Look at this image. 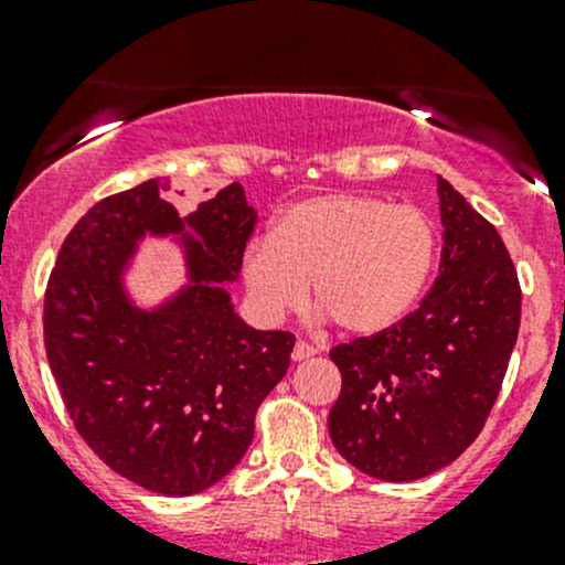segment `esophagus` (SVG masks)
<instances>
[{
  "label": "esophagus",
  "mask_w": 565,
  "mask_h": 565,
  "mask_svg": "<svg viewBox=\"0 0 565 565\" xmlns=\"http://www.w3.org/2000/svg\"><path fill=\"white\" fill-rule=\"evenodd\" d=\"M317 355V347L309 344V341L300 339L292 350V361H309V358Z\"/></svg>",
  "instance_id": "obj_1"
}]
</instances>
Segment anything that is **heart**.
<instances>
[{"label":"heart","instance_id":"1","mask_svg":"<svg viewBox=\"0 0 565 565\" xmlns=\"http://www.w3.org/2000/svg\"><path fill=\"white\" fill-rule=\"evenodd\" d=\"M437 262V226L415 204L366 193H322L276 215L267 241L250 243L243 281L250 306L278 322L311 300L352 335H372L407 315Z\"/></svg>","mask_w":565,"mask_h":565}]
</instances>
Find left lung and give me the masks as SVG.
<instances>
[{"label":"left lung","mask_w":565,"mask_h":565,"mask_svg":"<svg viewBox=\"0 0 565 565\" xmlns=\"http://www.w3.org/2000/svg\"><path fill=\"white\" fill-rule=\"evenodd\" d=\"M440 276L402 322L330 350L341 393L330 440L380 481H415L481 435L494 407L522 315V289L503 237L448 180Z\"/></svg>","instance_id":"8db88e82"}]
</instances>
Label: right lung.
I'll return each instance as SVG.
<instances>
[{
	"mask_svg": "<svg viewBox=\"0 0 565 565\" xmlns=\"http://www.w3.org/2000/svg\"><path fill=\"white\" fill-rule=\"evenodd\" d=\"M161 180L114 193L62 243L43 300L51 374L82 440L128 481L158 494L202 492L254 440V418L289 369L295 335L254 330L232 309L256 213L237 182L180 218ZM191 225L192 284L156 312L121 292L135 243Z\"/></svg>",
	"mask_w": 565,
	"mask_h": 565,
	"instance_id": "right-lung-1",
	"label": "right lung"
}]
</instances>
